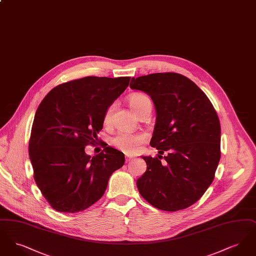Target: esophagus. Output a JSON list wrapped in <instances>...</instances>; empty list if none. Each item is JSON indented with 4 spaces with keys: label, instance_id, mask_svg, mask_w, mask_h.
<instances>
[{
    "label": "esophagus",
    "instance_id": "1",
    "mask_svg": "<svg viewBox=\"0 0 256 256\" xmlns=\"http://www.w3.org/2000/svg\"><path fill=\"white\" fill-rule=\"evenodd\" d=\"M132 159H134V156H126V162H130V161H132Z\"/></svg>",
    "mask_w": 256,
    "mask_h": 256
}]
</instances>
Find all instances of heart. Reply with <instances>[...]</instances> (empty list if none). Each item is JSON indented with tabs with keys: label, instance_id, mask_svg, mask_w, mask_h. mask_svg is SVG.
Wrapping results in <instances>:
<instances>
[{
	"label": "heart",
	"instance_id": "b5f03b06",
	"mask_svg": "<svg viewBox=\"0 0 256 256\" xmlns=\"http://www.w3.org/2000/svg\"><path fill=\"white\" fill-rule=\"evenodd\" d=\"M128 104L137 115H140L143 111L150 110L152 108L150 98L142 93H134L130 95L128 97ZM111 110L112 106H110L104 115V122L110 121ZM145 139L146 136L144 134L120 132L112 139V144L126 154H134L145 141Z\"/></svg>",
	"mask_w": 256,
	"mask_h": 256
}]
</instances>
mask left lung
<instances>
[{"instance_id": "left-lung-1", "label": "left lung", "mask_w": 256, "mask_h": 256, "mask_svg": "<svg viewBox=\"0 0 256 256\" xmlns=\"http://www.w3.org/2000/svg\"><path fill=\"white\" fill-rule=\"evenodd\" d=\"M130 86L148 94L156 113L150 144L158 150V158L142 156L146 170L136 182L139 193L164 211L187 208L214 180L220 158L218 115L206 95L180 74L132 78ZM164 150L168 152L162 164Z\"/></svg>"}]
</instances>
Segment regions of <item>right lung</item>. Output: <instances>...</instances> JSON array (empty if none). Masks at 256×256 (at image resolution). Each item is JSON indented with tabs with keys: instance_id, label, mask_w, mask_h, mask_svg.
I'll use <instances>...</instances> for the list:
<instances>
[{
	"instance_id": "add662e5",
	"label": "right lung",
	"mask_w": 256,
	"mask_h": 256,
	"mask_svg": "<svg viewBox=\"0 0 256 256\" xmlns=\"http://www.w3.org/2000/svg\"><path fill=\"white\" fill-rule=\"evenodd\" d=\"M130 80L86 76L54 87L39 104L28 154L37 186L54 210L74 213L91 206L124 165L116 148L106 146L94 156L84 148L96 142L106 111Z\"/></svg>"
}]
</instances>
